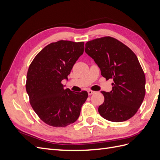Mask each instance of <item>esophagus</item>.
<instances>
[{"mask_svg": "<svg viewBox=\"0 0 160 160\" xmlns=\"http://www.w3.org/2000/svg\"><path fill=\"white\" fill-rule=\"evenodd\" d=\"M88 94H89V95H92L93 93H95V91H92V90H88Z\"/></svg>", "mask_w": 160, "mask_h": 160, "instance_id": "34e87169", "label": "esophagus"}]
</instances>
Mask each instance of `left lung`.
<instances>
[{
  "mask_svg": "<svg viewBox=\"0 0 160 160\" xmlns=\"http://www.w3.org/2000/svg\"><path fill=\"white\" fill-rule=\"evenodd\" d=\"M85 52L100 68L101 75L113 79L112 90L101 91L104 102L98 111L113 122H125L137 113L146 93V77L137 56L116 38L104 37L86 42Z\"/></svg>",
  "mask_w": 160,
  "mask_h": 160,
  "instance_id": "obj_1",
  "label": "left lung"
}]
</instances>
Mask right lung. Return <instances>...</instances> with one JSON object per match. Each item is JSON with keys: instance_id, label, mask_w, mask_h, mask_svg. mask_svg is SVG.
I'll list each match as a JSON object with an SVG mask.
<instances>
[{"instance_id": "obj_1", "label": "right lung", "mask_w": 160, "mask_h": 160, "mask_svg": "<svg viewBox=\"0 0 160 160\" xmlns=\"http://www.w3.org/2000/svg\"><path fill=\"white\" fill-rule=\"evenodd\" d=\"M84 42L59 41L42 49L28 67L26 90L39 118L52 127H65L79 118L88 92L64 89L74 64L83 55Z\"/></svg>"}]
</instances>
